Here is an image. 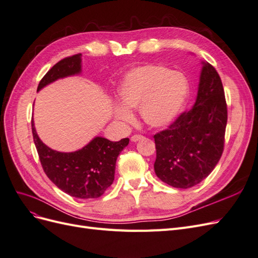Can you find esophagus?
I'll return each mask as SVG.
<instances>
[{
	"mask_svg": "<svg viewBox=\"0 0 258 258\" xmlns=\"http://www.w3.org/2000/svg\"><path fill=\"white\" fill-rule=\"evenodd\" d=\"M142 139H143V136L136 135V136H132L131 137V141L132 142H138V141H140V140H142Z\"/></svg>",
	"mask_w": 258,
	"mask_h": 258,
	"instance_id": "34e87169",
	"label": "esophagus"
}]
</instances>
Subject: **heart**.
Wrapping results in <instances>:
<instances>
[{
	"instance_id": "b5f03b06",
	"label": "heart",
	"mask_w": 258,
	"mask_h": 258,
	"mask_svg": "<svg viewBox=\"0 0 258 258\" xmlns=\"http://www.w3.org/2000/svg\"><path fill=\"white\" fill-rule=\"evenodd\" d=\"M119 103L112 107L117 120L135 122L131 111L139 110L142 120L152 128L170 126L181 113L188 96V82L177 72L159 64H146L124 74L118 90Z\"/></svg>"
}]
</instances>
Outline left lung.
<instances>
[{"label":"left lung","mask_w":258,"mask_h":258,"mask_svg":"<svg viewBox=\"0 0 258 258\" xmlns=\"http://www.w3.org/2000/svg\"><path fill=\"white\" fill-rule=\"evenodd\" d=\"M196 102L169 129L155 135V173L175 188H190L213 171L224 150L227 105L221 77L201 61Z\"/></svg>","instance_id":"left-lung-1"}]
</instances>
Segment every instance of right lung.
<instances>
[{"label":"right lung","mask_w":258,"mask_h":258,"mask_svg":"<svg viewBox=\"0 0 258 258\" xmlns=\"http://www.w3.org/2000/svg\"><path fill=\"white\" fill-rule=\"evenodd\" d=\"M82 73V54H74L59 61L45 74L37 91L69 76ZM34 144L44 172L62 191L80 199L98 198L114 181L116 160L129 144V139L112 142L103 137H95L81 150L71 153L58 152L43 143L37 136L32 119Z\"/></svg>","instance_id":"right-lung-1"}]
</instances>
